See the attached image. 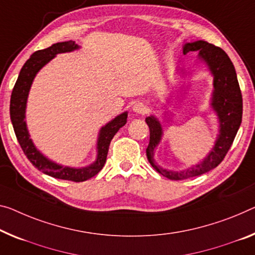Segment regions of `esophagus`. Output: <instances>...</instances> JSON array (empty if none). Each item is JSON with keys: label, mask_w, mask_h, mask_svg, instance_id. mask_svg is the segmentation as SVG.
Instances as JSON below:
<instances>
[{"label": "esophagus", "mask_w": 255, "mask_h": 255, "mask_svg": "<svg viewBox=\"0 0 255 255\" xmlns=\"http://www.w3.org/2000/svg\"><path fill=\"white\" fill-rule=\"evenodd\" d=\"M132 111L136 113V114H143V113L146 112V107H144V105L142 103H136L133 105Z\"/></svg>", "instance_id": "esophagus-1"}]
</instances>
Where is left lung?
Segmentation results:
<instances>
[{
    "label": "left lung",
    "instance_id": "left-lung-1",
    "mask_svg": "<svg viewBox=\"0 0 255 255\" xmlns=\"http://www.w3.org/2000/svg\"><path fill=\"white\" fill-rule=\"evenodd\" d=\"M190 51H198V60L207 66L213 76V92L211 98V108L217 113L219 120V134L215 140L212 150L197 165L183 171H168L157 165L154 159L156 147L158 146L163 136V127L155 116L146 117V123L149 127L150 139L147 147V158L151 166L171 180H183L197 177L206 173L225 158L229 148L232 147L235 136L242 123L243 99L238 84L236 70L228 54L219 46H215L205 41H195L183 45V53Z\"/></svg>",
    "mask_w": 255,
    "mask_h": 255
}]
</instances>
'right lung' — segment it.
I'll return each mask as SVG.
<instances>
[{"mask_svg":"<svg viewBox=\"0 0 255 255\" xmlns=\"http://www.w3.org/2000/svg\"><path fill=\"white\" fill-rule=\"evenodd\" d=\"M80 49L74 41L60 42L52 44L44 50H38L34 52L28 60L25 62L19 73L18 80L15 82L14 88L11 93L10 100V117L13 125V130L17 136L18 142L21 149L25 152L27 158L33 165L42 171L43 173L56 179L68 180V181L82 182L91 179L104 167L107 158L109 144L112 139L121 128L127 124L128 112L116 116L114 120L101 128L97 141V159L89 166L84 167H69L62 166L45 157L42 152L35 147L33 140L30 139L28 128L26 124V106L30 87L36 74L42 67L52 60L58 53L72 52L74 50Z\"/></svg>","mask_w":255,"mask_h":255,"instance_id":"add662e5","label":"right lung"}]
</instances>
